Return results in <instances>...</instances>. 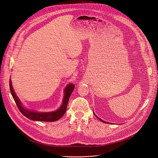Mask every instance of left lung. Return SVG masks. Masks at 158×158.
Instances as JSON below:
<instances>
[{"instance_id": "left-lung-1", "label": "left lung", "mask_w": 158, "mask_h": 158, "mask_svg": "<svg viewBox=\"0 0 158 158\" xmlns=\"http://www.w3.org/2000/svg\"><path fill=\"white\" fill-rule=\"evenodd\" d=\"M94 115H95V116H96V117H97V118H98V119H99V120H100V121H102V122H104V123H107V122H105V121H103V120H102V119H100V118H99V117H97V116H96V114H94Z\"/></svg>"}]
</instances>
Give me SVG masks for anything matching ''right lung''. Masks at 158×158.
I'll list each match as a JSON object with an SVG mask.
<instances>
[{"instance_id":"right-lung-1","label":"right lung","mask_w":158,"mask_h":158,"mask_svg":"<svg viewBox=\"0 0 158 158\" xmlns=\"http://www.w3.org/2000/svg\"><path fill=\"white\" fill-rule=\"evenodd\" d=\"M9 86H10V93L14 99V102H15L19 111L23 115H24L26 117L31 120L41 121V122H55L59 120L65 114L67 110V106L70 96L74 89V85L73 84H70L66 87L65 89V94H64V98L63 100V103L58 110L53 111V112L38 113L33 111L27 110L23 107L21 102H20V100L17 97L15 92H14L10 80L9 81Z\"/></svg>"}]
</instances>
